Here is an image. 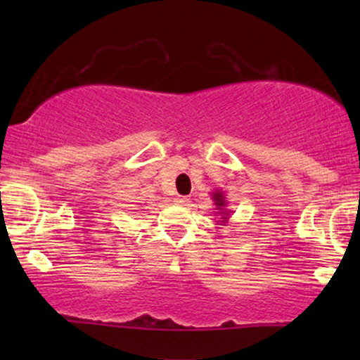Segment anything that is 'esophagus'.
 Here are the masks:
<instances>
[{"instance_id": "esophagus-1", "label": "esophagus", "mask_w": 360, "mask_h": 360, "mask_svg": "<svg viewBox=\"0 0 360 360\" xmlns=\"http://www.w3.org/2000/svg\"><path fill=\"white\" fill-rule=\"evenodd\" d=\"M188 201H189V200H188V198H186V196H177V198H176V203H177V205H184V203H188Z\"/></svg>"}]
</instances>
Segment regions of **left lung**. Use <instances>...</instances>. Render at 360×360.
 <instances>
[{"label":"left lung","mask_w":360,"mask_h":360,"mask_svg":"<svg viewBox=\"0 0 360 360\" xmlns=\"http://www.w3.org/2000/svg\"><path fill=\"white\" fill-rule=\"evenodd\" d=\"M213 201H214V206H217L218 210V214H220V220L218 223H221V225H225V223H229V218L232 212L230 210H226V198H225V193L220 191V189H217V191L213 193Z\"/></svg>","instance_id":"8db88e82"}]
</instances>
